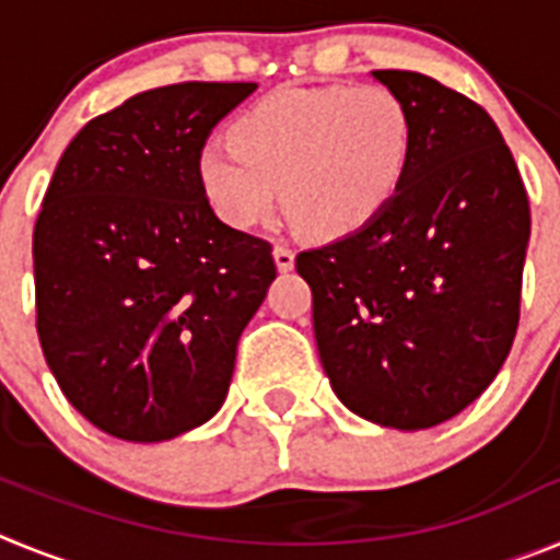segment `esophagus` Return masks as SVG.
Here are the masks:
<instances>
[{"mask_svg": "<svg viewBox=\"0 0 560 560\" xmlns=\"http://www.w3.org/2000/svg\"><path fill=\"white\" fill-rule=\"evenodd\" d=\"M275 264L280 271H291L294 269V252H291L285 244H277L275 246Z\"/></svg>", "mask_w": 560, "mask_h": 560, "instance_id": "esophagus-1", "label": "esophagus"}]
</instances>
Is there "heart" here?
<instances>
[{
    "instance_id": "1",
    "label": "heart",
    "mask_w": 560,
    "mask_h": 560,
    "mask_svg": "<svg viewBox=\"0 0 560 560\" xmlns=\"http://www.w3.org/2000/svg\"><path fill=\"white\" fill-rule=\"evenodd\" d=\"M231 142H207L199 179L226 224L264 221L277 185L291 224L341 237L373 224L409 173L415 122L398 92L370 86H289L246 108Z\"/></svg>"
}]
</instances>
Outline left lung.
<instances>
[{
    "instance_id": "left-lung-1",
    "label": "left lung",
    "mask_w": 560,
    "mask_h": 560,
    "mask_svg": "<svg viewBox=\"0 0 560 560\" xmlns=\"http://www.w3.org/2000/svg\"><path fill=\"white\" fill-rule=\"evenodd\" d=\"M415 122L409 173L373 224L296 255L330 387L418 432L463 412L511 353L530 201L491 114L434 78L375 69Z\"/></svg>"
}]
</instances>
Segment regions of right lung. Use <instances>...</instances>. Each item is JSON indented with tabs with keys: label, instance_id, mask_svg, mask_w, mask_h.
Segmentation results:
<instances>
[{
	"label": "right lung",
	"instance_id": "right-lung-1",
	"mask_svg": "<svg viewBox=\"0 0 560 560\" xmlns=\"http://www.w3.org/2000/svg\"><path fill=\"white\" fill-rule=\"evenodd\" d=\"M257 83L148 89L89 120L33 230L36 330L58 387L112 438L160 443L219 412L271 244L212 212L199 153Z\"/></svg>",
	"mask_w": 560,
	"mask_h": 560
}]
</instances>
